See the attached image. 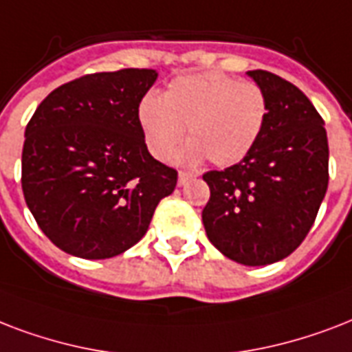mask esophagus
Returning <instances> with one entry per match:
<instances>
[{
    "instance_id": "34e87169",
    "label": "esophagus",
    "mask_w": 352,
    "mask_h": 352,
    "mask_svg": "<svg viewBox=\"0 0 352 352\" xmlns=\"http://www.w3.org/2000/svg\"><path fill=\"white\" fill-rule=\"evenodd\" d=\"M195 178V174H190V173H185V170H179L178 174V185H185L189 179Z\"/></svg>"
}]
</instances>
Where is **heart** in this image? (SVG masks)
Masks as SVG:
<instances>
[{"mask_svg": "<svg viewBox=\"0 0 352 352\" xmlns=\"http://www.w3.org/2000/svg\"><path fill=\"white\" fill-rule=\"evenodd\" d=\"M268 119V99L258 84L222 72L174 78L162 100L145 97L139 122L152 156L168 162L184 141V162L207 157L217 167L242 162L261 138Z\"/></svg>", "mask_w": 352, "mask_h": 352, "instance_id": "obj_1", "label": "heart"}]
</instances>
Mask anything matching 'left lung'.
I'll return each mask as SVG.
<instances>
[{
    "label": "left lung",
    "instance_id": "left-lung-1",
    "mask_svg": "<svg viewBox=\"0 0 352 352\" xmlns=\"http://www.w3.org/2000/svg\"><path fill=\"white\" fill-rule=\"evenodd\" d=\"M248 75L264 89L268 119L241 163L209 170L201 211L207 239L246 266L288 257L309 235L329 185L325 121L292 82L264 69Z\"/></svg>",
    "mask_w": 352,
    "mask_h": 352
}]
</instances>
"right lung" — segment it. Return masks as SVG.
Listing matches in <instances>:
<instances>
[{
  "instance_id": "1",
  "label": "right lung",
  "mask_w": 352,
  "mask_h": 352,
  "mask_svg": "<svg viewBox=\"0 0 352 352\" xmlns=\"http://www.w3.org/2000/svg\"><path fill=\"white\" fill-rule=\"evenodd\" d=\"M154 69L91 73L53 89L25 128L21 189L49 241L80 258L138 244L178 173L151 156L139 104Z\"/></svg>"
}]
</instances>
